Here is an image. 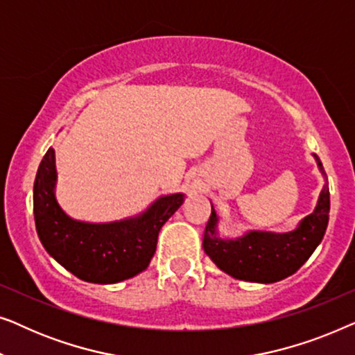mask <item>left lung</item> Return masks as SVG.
I'll list each match as a JSON object with an SVG mask.
<instances>
[{"mask_svg": "<svg viewBox=\"0 0 355 355\" xmlns=\"http://www.w3.org/2000/svg\"><path fill=\"white\" fill-rule=\"evenodd\" d=\"M318 166L323 171L318 157ZM329 220V189L324 184L317 208L305 216L297 230L273 232H249L236 241L216 236L218 216L213 210L203 232V250L216 266L237 279L254 283H275L288 278L302 266L322 242Z\"/></svg>", "mask_w": 355, "mask_h": 355, "instance_id": "8db88e82", "label": "left lung"}]
</instances>
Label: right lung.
<instances>
[{
  "instance_id": "1",
  "label": "right lung",
  "mask_w": 355,
  "mask_h": 355,
  "mask_svg": "<svg viewBox=\"0 0 355 355\" xmlns=\"http://www.w3.org/2000/svg\"><path fill=\"white\" fill-rule=\"evenodd\" d=\"M55 150L48 148L33 184V216L43 247L58 263L89 283L129 279L147 268L162 226L182 205V193L158 198L142 216L92 225L71 220L55 198Z\"/></svg>"
}]
</instances>
